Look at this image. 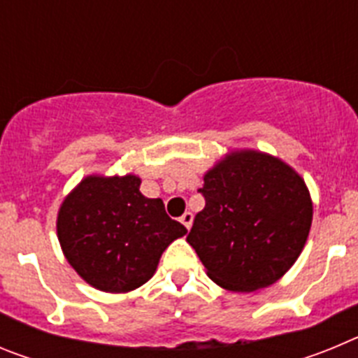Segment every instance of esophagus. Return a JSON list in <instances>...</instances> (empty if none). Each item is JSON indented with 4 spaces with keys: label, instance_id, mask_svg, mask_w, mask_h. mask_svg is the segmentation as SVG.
<instances>
[{
    "label": "esophagus",
    "instance_id": "34e87169",
    "mask_svg": "<svg viewBox=\"0 0 358 358\" xmlns=\"http://www.w3.org/2000/svg\"><path fill=\"white\" fill-rule=\"evenodd\" d=\"M181 222L185 224V227H186V229H189V227H192V222H194V215L189 213V211H186V213H182V217H181Z\"/></svg>",
    "mask_w": 358,
    "mask_h": 358
}]
</instances>
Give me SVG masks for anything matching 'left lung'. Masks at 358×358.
Returning a JSON list of instances; mask_svg holds the SVG:
<instances>
[{
	"label": "left lung",
	"mask_w": 358,
	"mask_h": 358,
	"mask_svg": "<svg viewBox=\"0 0 358 358\" xmlns=\"http://www.w3.org/2000/svg\"><path fill=\"white\" fill-rule=\"evenodd\" d=\"M199 192L206 206L186 242L222 289H265L301 255L314 208L303 177L281 159L233 150L204 173Z\"/></svg>",
	"instance_id": "left-lung-1"
}]
</instances>
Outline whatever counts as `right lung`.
I'll return each mask as SVG.
<instances>
[{
  "mask_svg": "<svg viewBox=\"0 0 358 358\" xmlns=\"http://www.w3.org/2000/svg\"><path fill=\"white\" fill-rule=\"evenodd\" d=\"M138 176H87L62 201L57 236L78 276L103 292H129L156 273L163 251L186 227L161 199L140 192Z\"/></svg>",
  "mask_w": 358,
  "mask_h": 358,
  "instance_id": "1",
  "label": "right lung"
}]
</instances>
